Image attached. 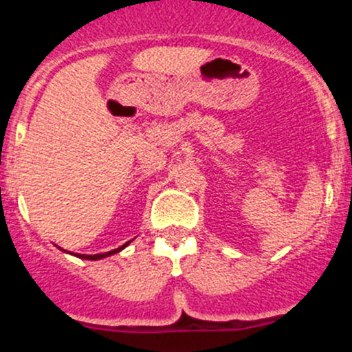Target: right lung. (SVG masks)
<instances>
[{
	"instance_id": "add662e5",
	"label": "right lung",
	"mask_w": 352,
	"mask_h": 352,
	"mask_svg": "<svg viewBox=\"0 0 352 352\" xmlns=\"http://www.w3.org/2000/svg\"><path fill=\"white\" fill-rule=\"evenodd\" d=\"M131 242H127V243H124L122 247H119V248H116V250H110V252H105V254H95V255H85V254H74L76 255V257H80V258H87V261H98V258H104V257H109V255H112V254H117V252H120L122 250L124 247H127V245H129Z\"/></svg>"
}]
</instances>
